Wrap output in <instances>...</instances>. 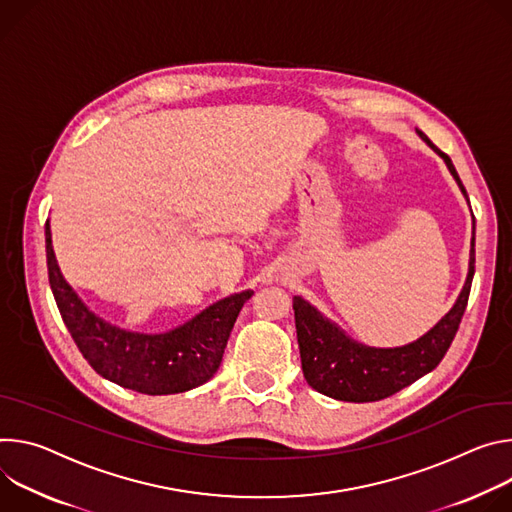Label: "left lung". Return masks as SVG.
Masks as SVG:
<instances>
[{
  "instance_id": "8db88e82",
  "label": "left lung",
  "mask_w": 512,
  "mask_h": 512,
  "mask_svg": "<svg viewBox=\"0 0 512 512\" xmlns=\"http://www.w3.org/2000/svg\"><path fill=\"white\" fill-rule=\"evenodd\" d=\"M417 134L445 160L449 173L468 197L466 187L456 173V166L451 164V158L441 152L423 132L417 130ZM474 262L476 250L472 238L470 272L456 305L431 331L405 348L378 350L356 344L307 301L293 297L301 366L309 386L337 401L372 403L392 396L437 368L462 323L472 289Z\"/></svg>"
}]
</instances>
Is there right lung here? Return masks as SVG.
<instances>
[{
    "label": "right lung",
    "instance_id": "obj_1",
    "mask_svg": "<svg viewBox=\"0 0 512 512\" xmlns=\"http://www.w3.org/2000/svg\"><path fill=\"white\" fill-rule=\"evenodd\" d=\"M48 282L61 317L89 366L142 394H175L207 382L219 368L238 313L254 291L217 301L185 325L158 335L118 329L91 313L56 264L46 221Z\"/></svg>",
    "mask_w": 512,
    "mask_h": 512
}]
</instances>
